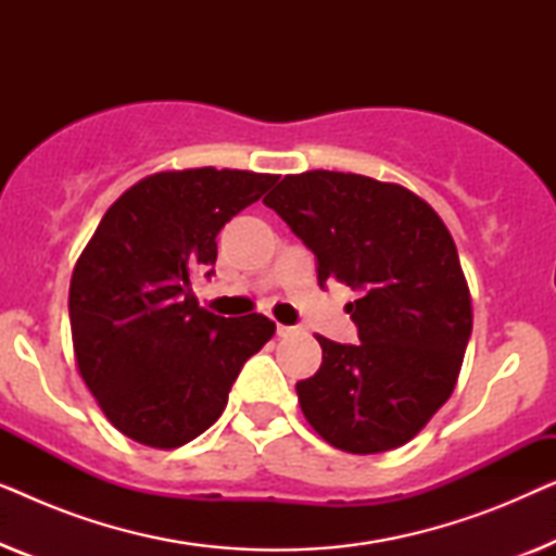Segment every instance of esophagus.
I'll use <instances>...</instances> for the list:
<instances>
[{"label": "esophagus", "mask_w": 556, "mask_h": 556, "mask_svg": "<svg viewBox=\"0 0 556 556\" xmlns=\"http://www.w3.org/2000/svg\"><path fill=\"white\" fill-rule=\"evenodd\" d=\"M299 333H301L299 326H283V324H278V337L288 339V337H299Z\"/></svg>", "instance_id": "obj_1"}]
</instances>
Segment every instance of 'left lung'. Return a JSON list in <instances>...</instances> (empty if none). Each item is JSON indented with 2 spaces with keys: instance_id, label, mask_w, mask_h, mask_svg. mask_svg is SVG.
Segmentation results:
<instances>
[{
  "instance_id": "obj_1",
  "label": "left lung",
  "mask_w": 556,
  "mask_h": 556,
  "mask_svg": "<svg viewBox=\"0 0 556 556\" xmlns=\"http://www.w3.org/2000/svg\"><path fill=\"white\" fill-rule=\"evenodd\" d=\"M316 255L318 283L359 291V344L318 337L324 362L295 384L311 428L339 451L405 445L458 382L473 306L458 250L422 197L352 172L288 174L263 200Z\"/></svg>"
}]
</instances>
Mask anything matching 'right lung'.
Returning <instances> with one entry per match:
<instances>
[{
  "mask_svg": "<svg viewBox=\"0 0 556 556\" xmlns=\"http://www.w3.org/2000/svg\"><path fill=\"white\" fill-rule=\"evenodd\" d=\"M276 179L215 166L149 174L83 248L67 299L75 364L136 443L172 451L202 435L242 364L276 333L268 316H215L192 293L194 273L217 261V232Z\"/></svg>",
  "mask_w": 556,
  "mask_h": 556,
  "instance_id": "obj_1",
  "label": "right lung"
}]
</instances>
